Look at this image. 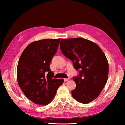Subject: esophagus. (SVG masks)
<instances>
[{
  "label": "esophagus",
  "instance_id": "obj_1",
  "mask_svg": "<svg viewBox=\"0 0 125 125\" xmlns=\"http://www.w3.org/2000/svg\"><path fill=\"white\" fill-rule=\"evenodd\" d=\"M69 80V78H65V79H64V81H65V82L68 81Z\"/></svg>",
  "mask_w": 125,
  "mask_h": 125
}]
</instances>
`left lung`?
<instances>
[{
  "mask_svg": "<svg viewBox=\"0 0 125 125\" xmlns=\"http://www.w3.org/2000/svg\"><path fill=\"white\" fill-rule=\"evenodd\" d=\"M60 50L73 62L79 75L73 78L76 83L71 91L74 99L83 104L92 102L99 96L107 81L108 62L98 45L81 37L61 39Z\"/></svg>",
  "mask_w": 125,
  "mask_h": 125,
  "instance_id": "left-lung-1",
  "label": "left lung"
}]
</instances>
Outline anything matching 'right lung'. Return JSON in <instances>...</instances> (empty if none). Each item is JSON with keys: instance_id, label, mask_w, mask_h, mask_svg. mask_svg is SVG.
<instances>
[{"instance_id": "obj_1", "label": "right lung", "mask_w": 125, "mask_h": 125, "mask_svg": "<svg viewBox=\"0 0 125 125\" xmlns=\"http://www.w3.org/2000/svg\"><path fill=\"white\" fill-rule=\"evenodd\" d=\"M60 39L34 41L24 49L19 60L17 77L25 96L35 104L47 105L55 97L63 79H52L50 65Z\"/></svg>"}]
</instances>
